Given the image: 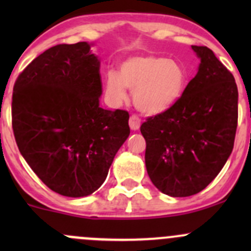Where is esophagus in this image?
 <instances>
[{
    "instance_id": "obj_1",
    "label": "esophagus",
    "mask_w": 251,
    "mask_h": 251,
    "mask_svg": "<svg viewBox=\"0 0 251 251\" xmlns=\"http://www.w3.org/2000/svg\"><path fill=\"white\" fill-rule=\"evenodd\" d=\"M128 125H130V128L132 131H137L140 130V126H141V120L138 116L132 115L130 118V121H128Z\"/></svg>"
}]
</instances>
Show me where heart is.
Listing matches in <instances>:
<instances>
[{"instance_id":"1","label":"heart","mask_w":251,"mask_h":251,"mask_svg":"<svg viewBox=\"0 0 251 251\" xmlns=\"http://www.w3.org/2000/svg\"><path fill=\"white\" fill-rule=\"evenodd\" d=\"M187 83L183 65L175 59L158 55H136L124 60L119 74L105 73V96L113 104L127 97L126 88L133 92L136 108L147 115L166 113L181 100Z\"/></svg>"}]
</instances>
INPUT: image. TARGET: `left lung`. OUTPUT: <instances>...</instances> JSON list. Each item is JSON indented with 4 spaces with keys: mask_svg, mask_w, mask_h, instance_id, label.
<instances>
[{
    "mask_svg": "<svg viewBox=\"0 0 251 251\" xmlns=\"http://www.w3.org/2000/svg\"><path fill=\"white\" fill-rule=\"evenodd\" d=\"M198 73L181 100L166 113L142 124L146 168L154 186L182 198L203 191L233 149L238 88L233 75L205 46H192Z\"/></svg>",
    "mask_w": 251,
    "mask_h": 251,
    "instance_id": "1",
    "label": "left lung"
}]
</instances>
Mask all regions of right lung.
I'll use <instances>...</instances> for the list:
<instances>
[{
    "label": "right lung",
    "instance_id": "right-lung-1",
    "mask_svg": "<svg viewBox=\"0 0 251 251\" xmlns=\"http://www.w3.org/2000/svg\"><path fill=\"white\" fill-rule=\"evenodd\" d=\"M92 46L48 48L18 76L12 98L20 154L48 188L70 198L102 186L130 135L127 111L100 107V60Z\"/></svg>",
    "mask_w": 251,
    "mask_h": 251
}]
</instances>
